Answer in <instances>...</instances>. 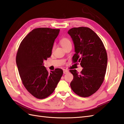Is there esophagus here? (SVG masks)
<instances>
[{"mask_svg": "<svg viewBox=\"0 0 124 124\" xmlns=\"http://www.w3.org/2000/svg\"><path fill=\"white\" fill-rule=\"evenodd\" d=\"M63 72H64V74H67L69 73V71H68L67 70H64Z\"/></svg>", "mask_w": 124, "mask_h": 124, "instance_id": "1", "label": "esophagus"}]
</instances>
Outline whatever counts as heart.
<instances>
[{
	"label": "heart",
	"instance_id": "1",
	"mask_svg": "<svg viewBox=\"0 0 124 124\" xmlns=\"http://www.w3.org/2000/svg\"><path fill=\"white\" fill-rule=\"evenodd\" d=\"M60 43H61V45L62 46V47H63V46H65L67 45V44L71 43L70 39H68V38H62V39L60 40Z\"/></svg>",
	"mask_w": 124,
	"mask_h": 124
}]
</instances>
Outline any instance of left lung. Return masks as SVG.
<instances>
[{
    "mask_svg": "<svg viewBox=\"0 0 124 124\" xmlns=\"http://www.w3.org/2000/svg\"><path fill=\"white\" fill-rule=\"evenodd\" d=\"M73 41L74 62H80L81 73L70 70L73 75L70 87L76 94L88 97L94 94L102 84L106 72L107 54L100 38L86 27H73L68 31Z\"/></svg>",
    "mask_w": 124,
    "mask_h": 124,
    "instance_id": "obj_1",
    "label": "left lung"
}]
</instances>
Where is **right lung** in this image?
Instances as JSON below:
<instances>
[{
    "mask_svg": "<svg viewBox=\"0 0 124 124\" xmlns=\"http://www.w3.org/2000/svg\"><path fill=\"white\" fill-rule=\"evenodd\" d=\"M59 29L40 27L33 30L22 41L16 62L21 80L26 89L40 99L53 93L63 74L60 68L48 72L43 61L51 55Z\"/></svg>",
    "mask_w": 124,
    "mask_h": 124,
    "instance_id": "right-lung-1",
    "label": "right lung"
}]
</instances>
